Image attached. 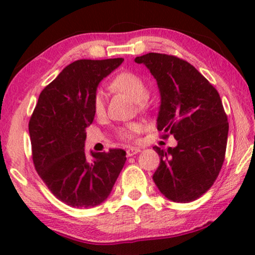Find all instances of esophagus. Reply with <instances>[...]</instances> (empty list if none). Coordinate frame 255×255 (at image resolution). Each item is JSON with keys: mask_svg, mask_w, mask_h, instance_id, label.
Listing matches in <instances>:
<instances>
[{"mask_svg": "<svg viewBox=\"0 0 255 255\" xmlns=\"http://www.w3.org/2000/svg\"><path fill=\"white\" fill-rule=\"evenodd\" d=\"M141 151L140 150L139 147H129V148H127V156L128 157H131V156H134V154H136V153H139V152Z\"/></svg>", "mask_w": 255, "mask_h": 255, "instance_id": "34e87169", "label": "esophagus"}]
</instances>
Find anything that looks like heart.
Returning <instances> with one entry per match:
<instances>
[{
    "mask_svg": "<svg viewBox=\"0 0 255 255\" xmlns=\"http://www.w3.org/2000/svg\"><path fill=\"white\" fill-rule=\"evenodd\" d=\"M111 90L116 92L124 93L129 97L131 101H135L136 105L140 109L147 107V99H146V89L145 81L139 75L130 72H124L116 75L115 79L111 81ZM93 109L96 115H102L104 113V97L101 92L97 93L93 102ZM140 130V126L137 124H128L125 127H121L118 130V135L124 140H130L135 136V134Z\"/></svg>",
    "mask_w": 255,
    "mask_h": 255,
    "instance_id": "obj_1",
    "label": "heart"
}]
</instances>
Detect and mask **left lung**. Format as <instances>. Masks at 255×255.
I'll use <instances>...</instances> for the list:
<instances>
[{"label": "left lung", "instance_id": "1", "mask_svg": "<svg viewBox=\"0 0 255 255\" xmlns=\"http://www.w3.org/2000/svg\"><path fill=\"white\" fill-rule=\"evenodd\" d=\"M156 79L160 93L157 129L174 135L175 147L154 146L160 163L153 174L159 192L191 203L211 188L223 165L229 124L217 90L191 63L148 52L135 57Z\"/></svg>", "mask_w": 255, "mask_h": 255}]
</instances>
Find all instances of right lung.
<instances>
[{"label": "right lung", "mask_w": 255, "mask_h": 255, "mask_svg": "<svg viewBox=\"0 0 255 255\" xmlns=\"http://www.w3.org/2000/svg\"><path fill=\"white\" fill-rule=\"evenodd\" d=\"M124 58L78 60L40 92L28 124L34 168L52 194L72 207L90 209L109 197L126 163V151L85 152L95 119L99 83Z\"/></svg>", "instance_id": "obj_1"}]
</instances>
